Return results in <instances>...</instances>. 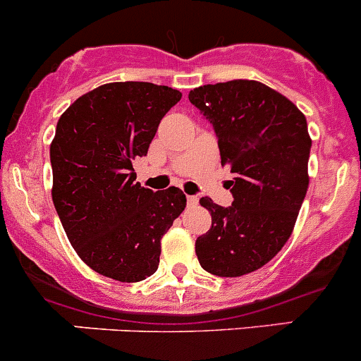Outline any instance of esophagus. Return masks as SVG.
I'll list each match as a JSON object with an SVG mask.
<instances>
[{"label":"esophagus","instance_id":"esophagus-1","mask_svg":"<svg viewBox=\"0 0 361 361\" xmlns=\"http://www.w3.org/2000/svg\"><path fill=\"white\" fill-rule=\"evenodd\" d=\"M197 204H198V198L193 197V195H188V205H190V207H193V205H197Z\"/></svg>","mask_w":361,"mask_h":361}]
</instances>
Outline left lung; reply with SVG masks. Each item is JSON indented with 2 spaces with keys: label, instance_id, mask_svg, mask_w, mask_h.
Listing matches in <instances>:
<instances>
[{
  "label": "left lung",
  "instance_id": "1",
  "mask_svg": "<svg viewBox=\"0 0 361 361\" xmlns=\"http://www.w3.org/2000/svg\"><path fill=\"white\" fill-rule=\"evenodd\" d=\"M190 101L212 123L221 164L235 173L230 207L200 198L212 225L195 252L207 273L243 276L269 262L293 234L308 190L307 118L286 95L250 80L204 85Z\"/></svg>",
  "mask_w": 361,
  "mask_h": 361
}]
</instances>
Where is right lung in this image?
I'll return each instance as SVG.
<instances>
[{"label":"right lung","instance_id":"obj_1","mask_svg":"<svg viewBox=\"0 0 361 361\" xmlns=\"http://www.w3.org/2000/svg\"><path fill=\"white\" fill-rule=\"evenodd\" d=\"M180 97L145 81L108 83L58 120L49 149L53 204L72 248L102 276L131 283L156 273L161 238L186 207L178 188H142L133 168Z\"/></svg>","mask_w":361,"mask_h":361}]
</instances>
